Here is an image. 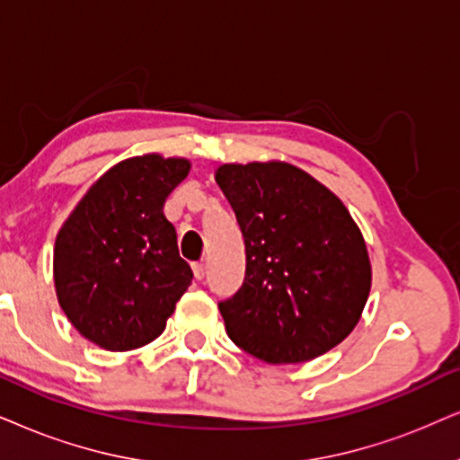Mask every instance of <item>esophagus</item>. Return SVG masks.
<instances>
[{
	"mask_svg": "<svg viewBox=\"0 0 460 460\" xmlns=\"http://www.w3.org/2000/svg\"><path fill=\"white\" fill-rule=\"evenodd\" d=\"M193 273L197 280H203V276H206V265L203 263H193Z\"/></svg>",
	"mask_w": 460,
	"mask_h": 460,
	"instance_id": "esophagus-1",
	"label": "esophagus"
}]
</instances>
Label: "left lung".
<instances>
[{
	"mask_svg": "<svg viewBox=\"0 0 460 460\" xmlns=\"http://www.w3.org/2000/svg\"><path fill=\"white\" fill-rule=\"evenodd\" d=\"M246 243V278L220 301L226 335L271 365L305 363L357 327L371 288L363 234L340 197L284 161L217 170Z\"/></svg>",
	"mask_w": 460,
	"mask_h": 460,
	"instance_id": "obj_1",
	"label": "left lung"
}]
</instances>
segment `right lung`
Masks as SVG:
<instances>
[{
	"instance_id": "add662e5",
	"label": "right lung",
	"mask_w": 460,
	"mask_h": 460,
	"mask_svg": "<svg viewBox=\"0 0 460 460\" xmlns=\"http://www.w3.org/2000/svg\"><path fill=\"white\" fill-rule=\"evenodd\" d=\"M190 161L131 156L93 182L55 240V290L74 329L110 352L156 340L193 271L163 214Z\"/></svg>"
}]
</instances>
